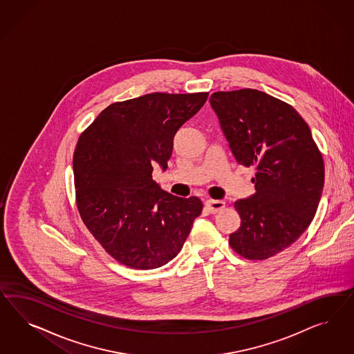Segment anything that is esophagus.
<instances>
[{
  "instance_id": "34e87169",
  "label": "esophagus",
  "mask_w": 354,
  "mask_h": 354,
  "mask_svg": "<svg viewBox=\"0 0 354 354\" xmlns=\"http://www.w3.org/2000/svg\"><path fill=\"white\" fill-rule=\"evenodd\" d=\"M206 207L209 209L210 213H218L219 210H222L225 207V203L222 200H212V198H207L205 201Z\"/></svg>"
}]
</instances>
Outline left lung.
I'll return each instance as SVG.
<instances>
[{"mask_svg":"<svg viewBox=\"0 0 354 354\" xmlns=\"http://www.w3.org/2000/svg\"><path fill=\"white\" fill-rule=\"evenodd\" d=\"M210 104L237 163L256 169V193L236 201L241 225L228 243L241 257L268 259L310 225L324 184L322 153L295 107L265 92H215Z\"/></svg>","mask_w":354,"mask_h":354,"instance_id":"1","label":"left lung"}]
</instances>
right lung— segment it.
<instances>
[{"mask_svg": "<svg viewBox=\"0 0 354 354\" xmlns=\"http://www.w3.org/2000/svg\"><path fill=\"white\" fill-rule=\"evenodd\" d=\"M209 93H160L114 102L80 135L74 151L76 206L100 245L127 268H161L176 257L203 201L151 179L167 169L178 129Z\"/></svg>", "mask_w": 354, "mask_h": 354, "instance_id": "right-lung-1", "label": "right lung"}]
</instances>
